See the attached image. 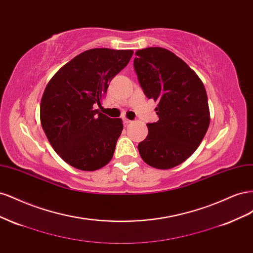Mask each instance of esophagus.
I'll list each match as a JSON object with an SVG mask.
<instances>
[{
	"instance_id": "esophagus-1",
	"label": "esophagus",
	"mask_w": 253,
	"mask_h": 253,
	"mask_svg": "<svg viewBox=\"0 0 253 253\" xmlns=\"http://www.w3.org/2000/svg\"><path fill=\"white\" fill-rule=\"evenodd\" d=\"M122 120H124V124H125L126 126H128L129 124H132V120H129V119H127V118H124Z\"/></svg>"
}]
</instances>
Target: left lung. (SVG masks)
Returning <instances> with one entry per match:
<instances>
[{
	"label": "left lung",
	"mask_w": 253,
	"mask_h": 253,
	"mask_svg": "<svg viewBox=\"0 0 253 253\" xmlns=\"http://www.w3.org/2000/svg\"><path fill=\"white\" fill-rule=\"evenodd\" d=\"M134 68L144 95L158 102L159 120L148 124L139 142L144 163L171 169L188 159L208 131L210 113L202 80L170 50L148 47L136 51Z\"/></svg>",
	"instance_id": "1"
}]
</instances>
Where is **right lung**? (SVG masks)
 Returning a JSON list of instances; mask_svg holds the SVG:
<instances>
[{"mask_svg":"<svg viewBox=\"0 0 253 253\" xmlns=\"http://www.w3.org/2000/svg\"><path fill=\"white\" fill-rule=\"evenodd\" d=\"M131 49L93 48L81 52L53 76L40 105L41 125L52 149L65 163L95 171L110 163L124 128L96 110L109 83L126 66Z\"/></svg>","mask_w":253,"mask_h":253,"instance_id":"add662e5","label":"right lung"}]
</instances>
